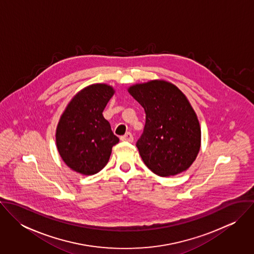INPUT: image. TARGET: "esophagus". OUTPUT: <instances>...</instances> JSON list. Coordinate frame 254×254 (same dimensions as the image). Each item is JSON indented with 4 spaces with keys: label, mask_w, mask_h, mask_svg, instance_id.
Wrapping results in <instances>:
<instances>
[{
    "label": "esophagus",
    "mask_w": 254,
    "mask_h": 254,
    "mask_svg": "<svg viewBox=\"0 0 254 254\" xmlns=\"http://www.w3.org/2000/svg\"><path fill=\"white\" fill-rule=\"evenodd\" d=\"M123 142H129V143H132L134 141V138H133V135L130 133V132H127L125 135H123L121 138H120Z\"/></svg>",
    "instance_id": "esophagus-1"
}]
</instances>
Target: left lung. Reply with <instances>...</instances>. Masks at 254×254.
I'll return each mask as SVG.
<instances>
[{
    "label": "left lung",
    "instance_id": "left-lung-1",
    "mask_svg": "<svg viewBox=\"0 0 254 254\" xmlns=\"http://www.w3.org/2000/svg\"><path fill=\"white\" fill-rule=\"evenodd\" d=\"M128 91L145 109V128L136 145L145 165L162 177L187 170L199 151L200 128L185 95L158 80Z\"/></svg>",
    "mask_w": 254,
    "mask_h": 254
}]
</instances>
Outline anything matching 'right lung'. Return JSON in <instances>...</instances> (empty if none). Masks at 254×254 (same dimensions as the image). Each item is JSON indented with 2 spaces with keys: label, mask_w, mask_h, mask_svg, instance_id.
<instances>
[{
  "label": "right lung",
  "mask_w": 254,
  "mask_h": 254,
  "mask_svg": "<svg viewBox=\"0 0 254 254\" xmlns=\"http://www.w3.org/2000/svg\"><path fill=\"white\" fill-rule=\"evenodd\" d=\"M106 84H94L79 92L61 117L57 128L59 152L68 167L93 175L109 162L112 146L119 142L103 111L113 96Z\"/></svg>",
  "instance_id": "right-lung-1"
}]
</instances>
